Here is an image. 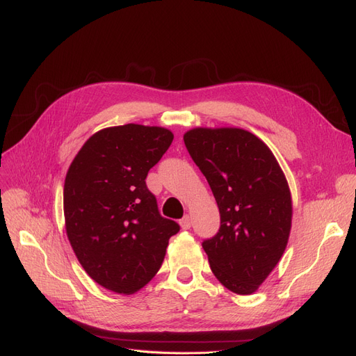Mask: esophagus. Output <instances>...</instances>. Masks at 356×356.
Listing matches in <instances>:
<instances>
[{
	"label": "esophagus",
	"mask_w": 356,
	"mask_h": 356,
	"mask_svg": "<svg viewBox=\"0 0 356 356\" xmlns=\"http://www.w3.org/2000/svg\"><path fill=\"white\" fill-rule=\"evenodd\" d=\"M180 226H181V229H189L191 227V225H192V222H191V217L186 214L185 217H183V219H180Z\"/></svg>",
	"instance_id": "34e87169"
}]
</instances>
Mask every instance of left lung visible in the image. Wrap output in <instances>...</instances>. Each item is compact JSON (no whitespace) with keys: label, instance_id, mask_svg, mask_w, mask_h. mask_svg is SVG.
I'll return each mask as SVG.
<instances>
[{"label":"left lung","instance_id":"8db88e82","mask_svg":"<svg viewBox=\"0 0 356 356\" xmlns=\"http://www.w3.org/2000/svg\"><path fill=\"white\" fill-rule=\"evenodd\" d=\"M220 211V229L205 239L214 277L236 294H253L282 257L291 231L289 183L277 158L243 129H192L183 136Z\"/></svg>","mask_w":356,"mask_h":356}]
</instances>
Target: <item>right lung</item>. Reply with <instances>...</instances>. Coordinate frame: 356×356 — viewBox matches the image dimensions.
<instances>
[{
  "label": "right lung",
  "mask_w": 356,
  "mask_h": 356,
  "mask_svg": "<svg viewBox=\"0 0 356 356\" xmlns=\"http://www.w3.org/2000/svg\"><path fill=\"white\" fill-rule=\"evenodd\" d=\"M173 133L125 124L95 133L66 173V235L84 270L99 285L133 294L163 265L180 226L163 217L146 186L147 171L165 154Z\"/></svg>",
  "instance_id": "right-lung-1"
}]
</instances>
